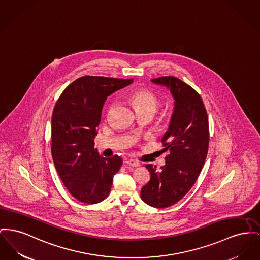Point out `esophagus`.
Returning <instances> with one entry per match:
<instances>
[{
    "label": "esophagus",
    "instance_id": "obj_1",
    "mask_svg": "<svg viewBox=\"0 0 260 260\" xmlns=\"http://www.w3.org/2000/svg\"><path fill=\"white\" fill-rule=\"evenodd\" d=\"M125 163H126L128 166H132V167H138V166H140L139 162L134 160V159H128V160L125 161Z\"/></svg>",
    "mask_w": 260,
    "mask_h": 260
}]
</instances>
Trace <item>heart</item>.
Returning a JSON list of instances; mask_svg holds the SVG:
<instances>
[{"label": "heart", "instance_id": "b5f03b06", "mask_svg": "<svg viewBox=\"0 0 260 260\" xmlns=\"http://www.w3.org/2000/svg\"><path fill=\"white\" fill-rule=\"evenodd\" d=\"M132 99L138 109L151 108L156 109L158 105L157 96L147 89H138L132 94Z\"/></svg>", "mask_w": 260, "mask_h": 260}]
</instances>
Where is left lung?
I'll return each instance as SVG.
<instances>
[{"instance_id": "obj_1", "label": "left lung", "mask_w": 260, "mask_h": 260, "mask_svg": "<svg viewBox=\"0 0 260 260\" xmlns=\"http://www.w3.org/2000/svg\"><path fill=\"white\" fill-rule=\"evenodd\" d=\"M151 81L170 89L175 107L162 138L164 150L169 151L166 164L160 171L145 165L151 177L142 186L140 197L150 206L166 208L183 199L197 182L208 152L209 125L202 99L192 87L175 77Z\"/></svg>"}]
</instances>
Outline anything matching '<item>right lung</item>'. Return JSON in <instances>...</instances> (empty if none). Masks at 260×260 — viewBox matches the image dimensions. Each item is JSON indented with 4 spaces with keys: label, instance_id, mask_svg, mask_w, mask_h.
I'll list each match as a JSON object with an SVG mask.
<instances>
[{
    "label": "right lung",
    "instance_id": "1",
    "mask_svg": "<svg viewBox=\"0 0 260 260\" xmlns=\"http://www.w3.org/2000/svg\"><path fill=\"white\" fill-rule=\"evenodd\" d=\"M133 79L79 77L58 99L52 116L51 152L61 182L77 200L99 203L107 198L122 158H104L94 148L96 127L108 96Z\"/></svg>",
    "mask_w": 260,
    "mask_h": 260
}]
</instances>
